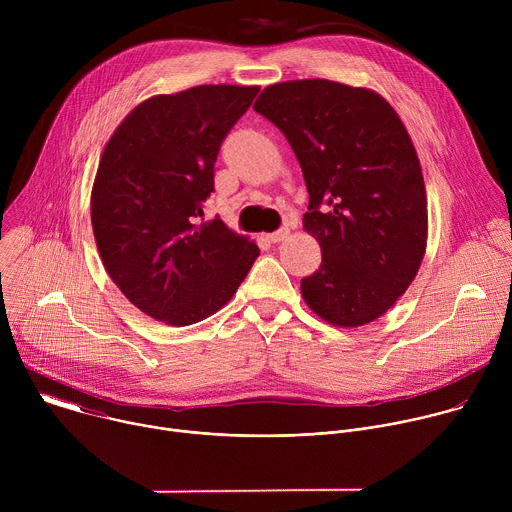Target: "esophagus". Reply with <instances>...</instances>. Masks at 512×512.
Masks as SVG:
<instances>
[{"label": "esophagus", "mask_w": 512, "mask_h": 512, "mask_svg": "<svg viewBox=\"0 0 512 512\" xmlns=\"http://www.w3.org/2000/svg\"><path fill=\"white\" fill-rule=\"evenodd\" d=\"M267 239H269L271 243H281V241H287V239H289V229H287V227H283V229H279V231H275V233L267 235Z\"/></svg>", "instance_id": "34e87169"}]
</instances>
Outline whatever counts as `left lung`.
Wrapping results in <instances>:
<instances>
[{"label":"left lung","mask_w":512,"mask_h":512,"mask_svg":"<svg viewBox=\"0 0 512 512\" xmlns=\"http://www.w3.org/2000/svg\"><path fill=\"white\" fill-rule=\"evenodd\" d=\"M253 109L281 129L310 194L304 229L322 263L302 279L308 308L340 328L381 318L427 245L425 184L403 121L379 93L326 79L271 85Z\"/></svg>","instance_id":"1"}]
</instances>
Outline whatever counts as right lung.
Listing matches in <instances>:
<instances>
[{
    "mask_svg": "<svg viewBox=\"0 0 512 512\" xmlns=\"http://www.w3.org/2000/svg\"><path fill=\"white\" fill-rule=\"evenodd\" d=\"M259 87L200 85L139 103L107 141L91 192L103 265L123 296L170 326L221 310L259 247L202 221L214 162Z\"/></svg>",
    "mask_w": 512,
    "mask_h": 512,
    "instance_id": "add662e5",
    "label": "right lung"
}]
</instances>
